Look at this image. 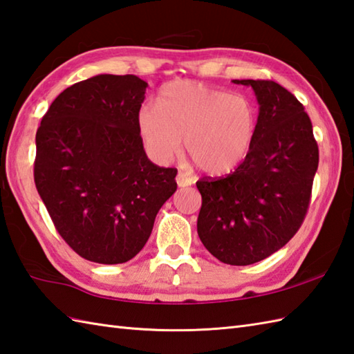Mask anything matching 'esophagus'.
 Segmentation results:
<instances>
[{
  "mask_svg": "<svg viewBox=\"0 0 354 354\" xmlns=\"http://www.w3.org/2000/svg\"><path fill=\"white\" fill-rule=\"evenodd\" d=\"M176 184L178 187H189L193 184V179L189 175H185V173L179 171L176 175Z\"/></svg>",
  "mask_w": 354,
  "mask_h": 354,
  "instance_id": "1",
  "label": "esophagus"
}]
</instances>
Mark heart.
<instances>
[{"instance_id": "obj_1", "label": "heart", "mask_w": 354, "mask_h": 354, "mask_svg": "<svg viewBox=\"0 0 354 354\" xmlns=\"http://www.w3.org/2000/svg\"><path fill=\"white\" fill-rule=\"evenodd\" d=\"M138 132L149 156L169 164L181 150L209 175L234 170L250 153L257 127L254 104L199 82L176 80L158 95V108L142 104Z\"/></svg>"}]
</instances>
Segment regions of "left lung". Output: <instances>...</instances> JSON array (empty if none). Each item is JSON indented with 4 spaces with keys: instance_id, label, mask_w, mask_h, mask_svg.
Returning a JSON list of instances; mask_svg holds the SVG:
<instances>
[{
    "instance_id": "left-lung-1",
    "label": "left lung",
    "mask_w": 354,
    "mask_h": 354,
    "mask_svg": "<svg viewBox=\"0 0 354 354\" xmlns=\"http://www.w3.org/2000/svg\"><path fill=\"white\" fill-rule=\"evenodd\" d=\"M232 82L251 86L257 99L255 137L228 176L196 183L198 234L217 260L246 266L277 252L301 227L319 153L310 118L295 95L272 80Z\"/></svg>"
}]
</instances>
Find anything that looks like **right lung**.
I'll return each instance as SVG.
<instances>
[{
  "label": "right lung",
  "mask_w": 354,
  "mask_h": 354,
  "mask_svg": "<svg viewBox=\"0 0 354 354\" xmlns=\"http://www.w3.org/2000/svg\"><path fill=\"white\" fill-rule=\"evenodd\" d=\"M147 84L97 74L59 94L36 132L35 184L59 234L102 265L133 259L176 192V169L149 160L137 115Z\"/></svg>",
  "instance_id": "1"
}]
</instances>
